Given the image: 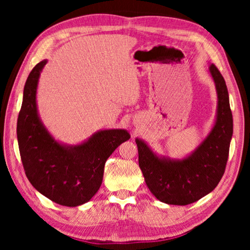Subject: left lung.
Segmentation results:
<instances>
[{"mask_svg":"<svg viewBox=\"0 0 250 250\" xmlns=\"http://www.w3.org/2000/svg\"><path fill=\"white\" fill-rule=\"evenodd\" d=\"M216 84L217 118L202 145L182 161L161 159L145 142L137 139L139 167L151 193L171 205H188L216 188L225 172L232 135V115L226 83L217 67H209Z\"/></svg>","mask_w":250,"mask_h":250,"instance_id":"1","label":"left lung"}]
</instances>
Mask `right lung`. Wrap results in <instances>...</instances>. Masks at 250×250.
<instances>
[{
    "instance_id": "obj_1",
    "label": "right lung",
    "mask_w": 250,
    "mask_h": 250,
    "mask_svg": "<svg viewBox=\"0 0 250 250\" xmlns=\"http://www.w3.org/2000/svg\"><path fill=\"white\" fill-rule=\"evenodd\" d=\"M47 61L39 62L24 86L18 118V141L23 167L37 191L62 206L87 203L103 183L104 163L122 142L130 139L125 130H104L76 146H64L50 137L37 115L36 88Z\"/></svg>"
}]
</instances>
